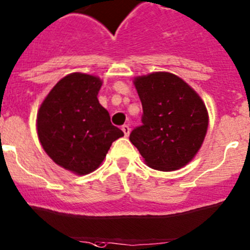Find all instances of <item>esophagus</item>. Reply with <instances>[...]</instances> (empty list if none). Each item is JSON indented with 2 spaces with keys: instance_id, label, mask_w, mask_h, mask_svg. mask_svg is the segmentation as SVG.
Instances as JSON below:
<instances>
[{
  "instance_id": "obj_1",
  "label": "esophagus",
  "mask_w": 250,
  "mask_h": 250,
  "mask_svg": "<svg viewBox=\"0 0 250 250\" xmlns=\"http://www.w3.org/2000/svg\"><path fill=\"white\" fill-rule=\"evenodd\" d=\"M122 130H123V133H125V137H128V136H129V132H130V128H129V125H122Z\"/></svg>"
}]
</instances>
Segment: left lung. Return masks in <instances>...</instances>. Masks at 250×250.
<instances>
[{
  "label": "left lung",
  "instance_id": "8db88e82",
  "mask_svg": "<svg viewBox=\"0 0 250 250\" xmlns=\"http://www.w3.org/2000/svg\"><path fill=\"white\" fill-rule=\"evenodd\" d=\"M142 101V125L129 141L146 165L162 171L185 167L201 148L208 114L201 97L179 76L153 72L134 80Z\"/></svg>",
  "mask_w": 250,
  "mask_h": 250
}]
</instances>
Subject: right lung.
Instances as JSON below:
<instances>
[{"instance_id": "add662e5", "label": "right lung", "mask_w": 250, "mask_h": 250, "mask_svg": "<svg viewBox=\"0 0 250 250\" xmlns=\"http://www.w3.org/2000/svg\"><path fill=\"white\" fill-rule=\"evenodd\" d=\"M101 85L96 76L70 74L51 88L37 116L38 137L45 153L78 175L96 170L112 143L125 136L97 100Z\"/></svg>"}]
</instances>
